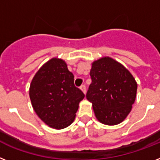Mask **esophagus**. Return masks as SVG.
Instances as JSON below:
<instances>
[{"mask_svg":"<svg viewBox=\"0 0 160 160\" xmlns=\"http://www.w3.org/2000/svg\"><path fill=\"white\" fill-rule=\"evenodd\" d=\"M80 89L82 90V92H84V93H85V92H86V86H85L84 84H82V85L80 86Z\"/></svg>","mask_w":160,"mask_h":160,"instance_id":"obj_1","label":"esophagus"}]
</instances>
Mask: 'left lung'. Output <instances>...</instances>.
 Segmentation results:
<instances>
[{
    "mask_svg": "<svg viewBox=\"0 0 160 160\" xmlns=\"http://www.w3.org/2000/svg\"><path fill=\"white\" fill-rule=\"evenodd\" d=\"M90 76L86 98L96 118L107 125L121 123L136 98L138 84L132 74L113 58L104 57L92 62Z\"/></svg>",
    "mask_w": 160,
    "mask_h": 160,
    "instance_id": "obj_1",
    "label": "left lung"
}]
</instances>
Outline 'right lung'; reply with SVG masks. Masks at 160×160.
<instances>
[{
    "label": "right lung",
    "instance_id": "add662e5",
    "mask_svg": "<svg viewBox=\"0 0 160 160\" xmlns=\"http://www.w3.org/2000/svg\"><path fill=\"white\" fill-rule=\"evenodd\" d=\"M35 112L47 125L67 128L76 117L84 92L74 84L73 74L63 60L53 58L39 69L29 89Z\"/></svg>",
    "mask_w": 160,
    "mask_h": 160
}]
</instances>
